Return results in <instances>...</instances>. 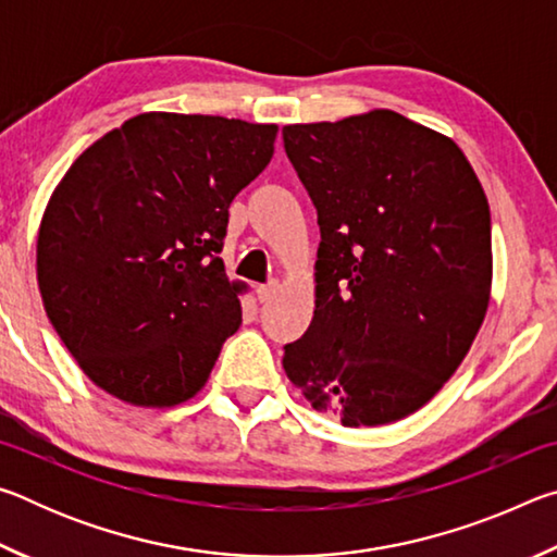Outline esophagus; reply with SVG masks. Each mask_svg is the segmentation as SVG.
<instances>
[{
  "label": "esophagus",
  "instance_id": "1",
  "mask_svg": "<svg viewBox=\"0 0 557 557\" xmlns=\"http://www.w3.org/2000/svg\"><path fill=\"white\" fill-rule=\"evenodd\" d=\"M277 289H280L277 282H270V285H260V287H258V299H260V301H270L272 297L277 295Z\"/></svg>",
  "mask_w": 557,
  "mask_h": 557
}]
</instances>
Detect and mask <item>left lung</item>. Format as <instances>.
Returning a JSON list of instances; mask_svg holds the SVG:
<instances>
[{
	"mask_svg": "<svg viewBox=\"0 0 557 557\" xmlns=\"http://www.w3.org/2000/svg\"><path fill=\"white\" fill-rule=\"evenodd\" d=\"M282 137L322 231L314 319L282 366L342 425H391L435 398L482 329L486 194L455 139L393 110Z\"/></svg>",
	"mask_w": 557,
	"mask_h": 557,
	"instance_id": "obj_1",
	"label": "left lung"
}]
</instances>
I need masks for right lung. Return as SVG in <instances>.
Listing matches in <instances>:
<instances>
[{
  "mask_svg": "<svg viewBox=\"0 0 557 557\" xmlns=\"http://www.w3.org/2000/svg\"><path fill=\"white\" fill-rule=\"evenodd\" d=\"M277 125L143 112L53 188L36 240L46 317L88 379L139 408L199 393L240 295L219 258L228 206L275 152Z\"/></svg>",
  "mask_w": 557,
  "mask_h": 557,
  "instance_id": "right-lung-1",
  "label": "right lung"
}]
</instances>
